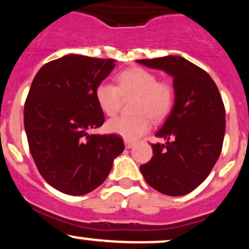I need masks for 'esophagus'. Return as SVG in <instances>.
I'll list each match as a JSON object with an SVG mask.
<instances>
[{
    "instance_id": "obj_1",
    "label": "esophagus",
    "mask_w": 249,
    "mask_h": 249,
    "mask_svg": "<svg viewBox=\"0 0 249 249\" xmlns=\"http://www.w3.org/2000/svg\"><path fill=\"white\" fill-rule=\"evenodd\" d=\"M133 145H134V142H133L125 141V147H126V148H131V147H133Z\"/></svg>"
}]
</instances>
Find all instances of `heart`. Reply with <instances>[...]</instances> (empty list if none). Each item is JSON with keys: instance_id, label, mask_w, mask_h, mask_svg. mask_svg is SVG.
<instances>
[{"instance_id": "heart-1", "label": "heart", "mask_w": 249, "mask_h": 249, "mask_svg": "<svg viewBox=\"0 0 249 249\" xmlns=\"http://www.w3.org/2000/svg\"><path fill=\"white\" fill-rule=\"evenodd\" d=\"M130 117H115L107 121V131L125 141H137L150 130V119L158 123L170 113L174 103V88L170 82L142 68H131L117 76V85L102 82L96 88V99L105 115L118 112L124 99H132Z\"/></svg>"}]
</instances>
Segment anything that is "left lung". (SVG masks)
<instances>
[{
    "label": "left lung",
    "instance_id": "obj_1",
    "mask_svg": "<svg viewBox=\"0 0 249 249\" xmlns=\"http://www.w3.org/2000/svg\"><path fill=\"white\" fill-rule=\"evenodd\" d=\"M173 77L174 105L156 133L153 157L141 171L151 187L166 196L192 192L211 173L224 142L226 112L219 89L201 68L179 56L138 59Z\"/></svg>",
    "mask_w": 249,
    "mask_h": 249
}]
</instances>
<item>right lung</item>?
Returning a JSON list of instances; mask_svg holds the SVG:
<instances>
[{
  "mask_svg": "<svg viewBox=\"0 0 249 249\" xmlns=\"http://www.w3.org/2000/svg\"><path fill=\"white\" fill-rule=\"evenodd\" d=\"M115 59L67 55L36 73L24 104V128L37 170L48 184L70 196L93 191L124 151L116 134H90L104 124L96 88Z\"/></svg>",
  "mask_w": 249,
  "mask_h": 249,
  "instance_id": "obj_1",
  "label": "right lung"
}]
</instances>
